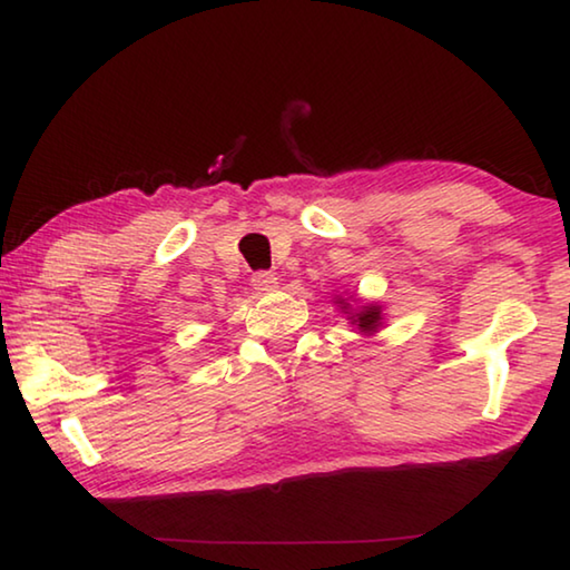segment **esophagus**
<instances>
[{
    "label": "esophagus",
    "mask_w": 570,
    "mask_h": 570,
    "mask_svg": "<svg viewBox=\"0 0 570 570\" xmlns=\"http://www.w3.org/2000/svg\"><path fill=\"white\" fill-rule=\"evenodd\" d=\"M252 285H255V291H273L277 285V275L273 269H259V273L252 275Z\"/></svg>",
    "instance_id": "esophagus-1"
}]
</instances>
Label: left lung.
<instances>
[{"label":"left lung","instance_id":"obj_1","mask_svg":"<svg viewBox=\"0 0 570 570\" xmlns=\"http://www.w3.org/2000/svg\"><path fill=\"white\" fill-rule=\"evenodd\" d=\"M352 318L356 321V326L364 331V334H370V331H374L376 326H380V308H376V305H366V308L362 311V313H356V315H352Z\"/></svg>","mask_w":570,"mask_h":570}]
</instances>
